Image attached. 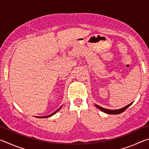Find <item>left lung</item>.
Masks as SVG:
<instances>
[{
  "instance_id": "1",
  "label": "left lung",
  "mask_w": 149,
  "mask_h": 149,
  "mask_svg": "<svg viewBox=\"0 0 149 149\" xmlns=\"http://www.w3.org/2000/svg\"><path fill=\"white\" fill-rule=\"evenodd\" d=\"M132 103H130V104H128L127 106H125V107H123L122 108H120V109H117V110H109V109H106V108H102L101 107H100V106L97 105V104H95V107H97V108H99V110H100L102 111V112L106 113V114H121V113H122L123 112H124V111L127 109V108L132 104Z\"/></svg>"
}]
</instances>
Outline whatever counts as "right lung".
<instances>
[{
  "label": "right lung",
  "instance_id": "right-lung-1",
  "mask_svg": "<svg viewBox=\"0 0 149 149\" xmlns=\"http://www.w3.org/2000/svg\"><path fill=\"white\" fill-rule=\"evenodd\" d=\"M61 107H62V106H61V107H60L57 110L55 111L54 112H53V113H52V114H50V115H49V116H35V117H36V118H49V117H50V116H53L54 114H56V113L58 112V110L60 109V108H61Z\"/></svg>",
  "mask_w": 149,
  "mask_h": 149
}]
</instances>
